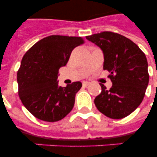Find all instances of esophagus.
<instances>
[{
    "instance_id": "34e87169",
    "label": "esophagus",
    "mask_w": 157,
    "mask_h": 157,
    "mask_svg": "<svg viewBox=\"0 0 157 157\" xmlns=\"http://www.w3.org/2000/svg\"><path fill=\"white\" fill-rule=\"evenodd\" d=\"M90 84V82H89V81H83L82 85H83V86H88Z\"/></svg>"
}]
</instances>
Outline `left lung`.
Instances as JSON below:
<instances>
[{"instance_id":"1","label":"left lung","mask_w":157,"mask_h":157,"mask_svg":"<svg viewBox=\"0 0 157 157\" xmlns=\"http://www.w3.org/2000/svg\"><path fill=\"white\" fill-rule=\"evenodd\" d=\"M86 39L98 45L104 56L103 70H107L112 86L100 84L102 91L94 99L96 107L106 117L121 119L129 116L144 99L148 86L146 55L124 36L112 32L93 34Z\"/></svg>"}]
</instances>
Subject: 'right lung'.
Returning a JSON list of instances; mask_svg holds the SVG:
<instances>
[{
	"label": "right lung",
	"mask_w": 157,
	"mask_h": 157,
	"mask_svg": "<svg viewBox=\"0 0 157 157\" xmlns=\"http://www.w3.org/2000/svg\"><path fill=\"white\" fill-rule=\"evenodd\" d=\"M85 42L80 36L53 35L41 39L27 51L17 73L18 96L24 107L38 119L60 121L73 108L82 84L59 86V69L68 62L74 48Z\"/></svg>",
	"instance_id": "obj_1"
}]
</instances>
